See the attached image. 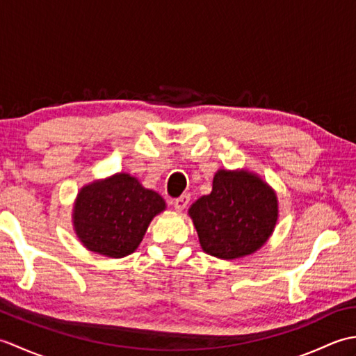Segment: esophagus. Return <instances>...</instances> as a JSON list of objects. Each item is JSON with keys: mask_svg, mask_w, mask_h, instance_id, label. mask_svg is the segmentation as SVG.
Here are the masks:
<instances>
[{"mask_svg": "<svg viewBox=\"0 0 356 356\" xmlns=\"http://www.w3.org/2000/svg\"><path fill=\"white\" fill-rule=\"evenodd\" d=\"M190 194H184V195H180V197H177V199H174V202H172V207H174V209L177 211V213H182V211L190 205Z\"/></svg>", "mask_w": 356, "mask_h": 356, "instance_id": "obj_1", "label": "esophagus"}]
</instances>
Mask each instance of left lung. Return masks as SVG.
I'll use <instances>...</instances> for the list:
<instances>
[{"instance_id":"1","label":"left lung","mask_w":356,"mask_h":356,"mask_svg":"<svg viewBox=\"0 0 356 356\" xmlns=\"http://www.w3.org/2000/svg\"><path fill=\"white\" fill-rule=\"evenodd\" d=\"M203 252L220 260L251 255L266 243L278 220V197L257 172L218 170L213 191L188 209Z\"/></svg>"}]
</instances>
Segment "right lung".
Listing matches in <instances>:
<instances>
[{"mask_svg": "<svg viewBox=\"0 0 356 356\" xmlns=\"http://www.w3.org/2000/svg\"><path fill=\"white\" fill-rule=\"evenodd\" d=\"M165 209L161 194L148 190L131 174L116 172L81 188L72 223L90 252L122 259L139 248L151 220Z\"/></svg>", "mask_w": 356, "mask_h": 356, "instance_id": "obj_1", "label": "right lung"}]
</instances>
